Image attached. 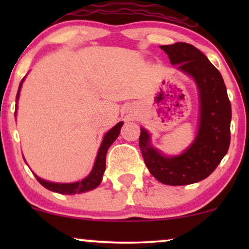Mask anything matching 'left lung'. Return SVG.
I'll use <instances>...</instances> for the list:
<instances>
[{"label": "left lung", "instance_id": "8db88e82", "mask_svg": "<svg viewBox=\"0 0 249 249\" xmlns=\"http://www.w3.org/2000/svg\"><path fill=\"white\" fill-rule=\"evenodd\" d=\"M170 62L195 81L198 91V131L189 147L179 155H164L141 128L139 147L151 175L160 182L183 186L205 179L219 165L230 145L231 104L219 70L195 46L187 43L161 45Z\"/></svg>", "mask_w": 249, "mask_h": 249}]
</instances>
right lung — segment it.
I'll use <instances>...</instances> for the list:
<instances>
[{
    "label": "right lung",
    "instance_id": "1",
    "mask_svg": "<svg viewBox=\"0 0 249 249\" xmlns=\"http://www.w3.org/2000/svg\"><path fill=\"white\" fill-rule=\"evenodd\" d=\"M26 77L22 78L21 83L19 85L18 93H17V104L16 107H18V100L20 95V89H21L22 83L25 80ZM17 113V111H16ZM122 125H124V122H119L114 125L113 128L110 129L107 134L104 135L103 141H102V144L100 146V149H98L96 160H95L93 170H91L89 175H88L86 178H84L80 181L76 182H70V183H61V182H53V181H47V180H44L39 178L38 176H36V179L38 180L40 185L45 187L46 189L51 190V192L63 194V195H74V194H81L89 192L91 189H95L96 187L102 182V179H103V173L105 171V159H107V149L110 148V146L113 144V142L118 138L119 134H120V129Z\"/></svg>",
    "mask_w": 249,
    "mask_h": 249
}]
</instances>
